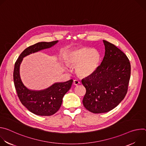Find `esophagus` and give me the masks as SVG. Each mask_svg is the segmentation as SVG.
<instances>
[{
	"label": "esophagus",
	"instance_id": "1",
	"mask_svg": "<svg viewBox=\"0 0 146 146\" xmlns=\"http://www.w3.org/2000/svg\"><path fill=\"white\" fill-rule=\"evenodd\" d=\"M79 84H80V81H79L78 80H74L73 81V84H74V86H78Z\"/></svg>",
	"mask_w": 146,
	"mask_h": 146
}]
</instances>
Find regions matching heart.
Wrapping results in <instances>:
<instances>
[{"label":"heart","mask_w":146,"mask_h":146,"mask_svg":"<svg viewBox=\"0 0 146 146\" xmlns=\"http://www.w3.org/2000/svg\"><path fill=\"white\" fill-rule=\"evenodd\" d=\"M68 65L75 67L76 73L81 77H88L98 69L100 54L94 48L81 47L69 51L66 56Z\"/></svg>","instance_id":"obj_1"}]
</instances>
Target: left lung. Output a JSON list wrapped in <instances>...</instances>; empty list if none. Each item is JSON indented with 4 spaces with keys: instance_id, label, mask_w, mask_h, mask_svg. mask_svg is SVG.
Listing matches in <instances>:
<instances>
[{
    "instance_id": "obj_1",
    "label": "left lung",
    "mask_w": 146,
    "mask_h": 146,
    "mask_svg": "<svg viewBox=\"0 0 146 146\" xmlns=\"http://www.w3.org/2000/svg\"><path fill=\"white\" fill-rule=\"evenodd\" d=\"M105 56L97 70L81 80L86 89L83 105L93 113L108 112L125 96L131 76L129 60L121 50L106 40Z\"/></svg>"
}]
</instances>
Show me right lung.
I'll return each mask as SVG.
<instances>
[{
	"label": "right lung",
	"mask_w": 146,
	"mask_h": 146,
	"mask_svg": "<svg viewBox=\"0 0 146 146\" xmlns=\"http://www.w3.org/2000/svg\"><path fill=\"white\" fill-rule=\"evenodd\" d=\"M58 42H39L28 47L20 54L14 65L13 78L18 96L23 105L32 113L41 115H53L60 108L62 99L71 88L73 80L55 82L50 87L40 91L28 88L23 82L19 73L20 65L23 58L32 53L51 48Z\"/></svg>",
	"instance_id": "obj_1"
}]
</instances>
